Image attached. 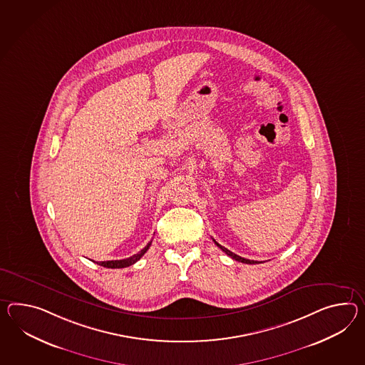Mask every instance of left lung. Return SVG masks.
Instances as JSON below:
<instances>
[{
  "instance_id": "8db88e82",
  "label": "left lung",
  "mask_w": 365,
  "mask_h": 365,
  "mask_svg": "<svg viewBox=\"0 0 365 365\" xmlns=\"http://www.w3.org/2000/svg\"><path fill=\"white\" fill-rule=\"evenodd\" d=\"M215 244H216V245H217L219 248L222 249V252H225V255H228L230 257L233 258V259H236V261H239V262H242V264H259L258 261H253V259H247V258L240 257V256L235 255L233 252H231V250H228V249L227 248H224V247H222V245H220L219 242H216V241H215Z\"/></svg>"
}]
</instances>
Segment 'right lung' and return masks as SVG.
I'll return each mask as SVG.
<instances>
[{
	"instance_id": "obj_1",
	"label": "right lung",
	"mask_w": 365,
	"mask_h": 365,
	"mask_svg": "<svg viewBox=\"0 0 365 365\" xmlns=\"http://www.w3.org/2000/svg\"><path fill=\"white\" fill-rule=\"evenodd\" d=\"M150 245L151 241L141 252H138L137 255H134L132 257L124 258V259H113V261H101V262H98V264L100 267H109V269H120V267H130V265L135 264L140 258L143 257V255L148 252V249L150 248Z\"/></svg>"
}]
</instances>
